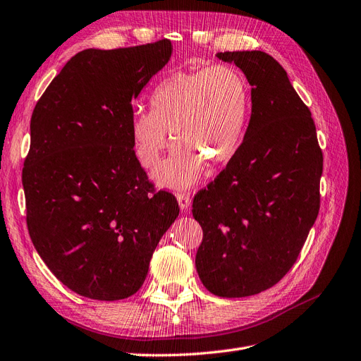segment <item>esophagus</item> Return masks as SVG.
Instances as JSON below:
<instances>
[{
	"instance_id": "esophagus-1",
	"label": "esophagus",
	"mask_w": 361,
	"mask_h": 361,
	"mask_svg": "<svg viewBox=\"0 0 361 361\" xmlns=\"http://www.w3.org/2000/svg\"><path fill=\"white\" fill-rule=\"evenodd\" d=\"M178 202L182 211H188V207L191 204V199H190V194L187 192H179L178 194Z\"/></svg>"
}]
</instances>
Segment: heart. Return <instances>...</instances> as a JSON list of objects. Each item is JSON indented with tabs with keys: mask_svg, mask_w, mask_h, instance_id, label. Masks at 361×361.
<instances>
[{
	"mask_svg": "<svg viewBox=\"0 0 361 361\" xmlns=\"http://www.w3.org/2000/svg\"><path fill=\"white\" fill-rule=\"evenodd\" d=\"M152 108L130 117L135 155L145 169L155 167L173 134L178 145L155 179L169 188H188L204 164L220 167L236 154L251 111L250 85L228 64L178 72L157 87Z\"/></svg>",
	"mask_w": 361,
	"mask_h": 361,
	"instance_id": "b5f03b06",
	"label": "heart"
}]
</instances>
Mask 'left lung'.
Wrapping results in <instances>:
<instances>
[{"label":"left lung","instance_id":"obj_1","mask_svg":"<svg viewBox=\"0 0 361 361\" xmlns=\"http://www.w3.org/2000/svg\"><path fill=\"white\" fill-rule=\"evenodd\" d=\"M251 85L244 141L226 169L194 195L203 228L195 268L218 297L272 288L297 262L319 212L322 150L312 113L267 52H218Z\"/></svg>","mask_w":361,"mask_h":361}]
</instances>
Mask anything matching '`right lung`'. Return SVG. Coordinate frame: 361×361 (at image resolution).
<instances>
[{"label":"right lung","mask_w":361,"mask_h":361,"mask_svg":"<svg viewBox=\"0 0 361 361\" xmlns=\"http://www.w3.org/2000/svg\"><path fill=\"white\" fill-rule=\"evenodd\" d=\"M171 57V42L84 49L37 101L24 161L27 227L64 286L101 301L143 285L152 255L179 215L157 191L130 137L133 101Z\"/></svg>","instance_id":"1"}]
</instances>
